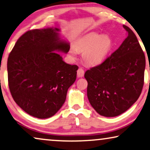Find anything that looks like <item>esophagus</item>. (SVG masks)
Returning a JSON list of instances; mask_svg holds the SVG:
<instances>
[{"label":"esophagus","instance_id":"1","mask_svg":"<svg viewBox=\"0 0 150 150\" xmlns=\"http://www.w3.org/2000/svg\"><path fill=\"white\" fill-rule=\"evenodd\" d=\"M83 75H84V71L81 68H79L77 70V76H78V77H82Z\"/></svg>","mask_w":150,"mask_h":150}]
</instances>
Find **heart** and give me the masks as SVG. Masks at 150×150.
<instances>
[{
	"label": "heart",
	"mask_w": 150,
	"mask_h": 150,
	"mask_svg": "<svg viewBox=\"0 0 150 150\" xmlns=\"http://www.w3.org/2000/svg\"><path fill=\"white\" fill-rule=\"evenodd\" d=\"M111 45L108 36L92 32L77 40L75 47H71L70 49V55L72 57H75L78 53L77 51H83V61L88 64L97 65L104 60Z\"/></svg>",
	"instance_id": "b5f03b06"
}]
</instances>
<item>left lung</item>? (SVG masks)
<instances>
[{"label": "left lung", "mask_w": 150, "mask_h": 150, "mask_svg": "<svg viewBox=\"0 0 150 150\" xmlns=\"http://www.w3.org/2000/svg\"><path fill=\"white\" fill-rule=\"evenodd\" d=\"M127 36L100 64L87 70V96L97 113L113 117L139 99L143 84L145 57L134 33L123 25Z\"/></svg>", "instance_id": "8db88e82"}]
</instances>
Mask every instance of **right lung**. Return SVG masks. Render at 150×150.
Listing matches in <instances>:
<instances>
[{"mask_svg":"<svg viewBox=\"0 0 150 150\" xmlns=\"http://www.w3.org/2000/svg\"><path fill=\"white\" fill-rule=\"evenodd\" d=\"M57 28L29 30L21 35L7 59L8 84L15 102L38 119L52 117L61 108L77 77V65L63 61L55 51L69 52Z\"/></svg>","mask_w":150,"mask_h":150,"instance_id":"right-lung-1","label":"right lung"}]
</instances>
